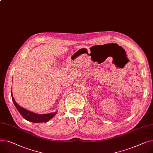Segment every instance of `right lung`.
Listing matches in <instances>:
<instances>
[{
    "mask_svg": "<svg viewBox=\"0 0 153 153\" xmlns=\"http://www.w3.org/2000/svg\"><path fill=\"white\" fill-rule=\"evenodd\" d=\"M12 94V98L13 102L17 110L19 111V113L21 114V115L23 117L24 119L26 120L31 122V123H47L49 120H50L52 118H53L57 113V111L55 112V113H51L49 114H37L33 112H31L30 111H28L23 107L20 106L15 101L12 92L11 91Z\"/></svg>",
    "mask_w": 153,
    "mask_h": 153,
    "instance_id": "right-lung-1",
    "label": "right lung"
}]
</instances>
